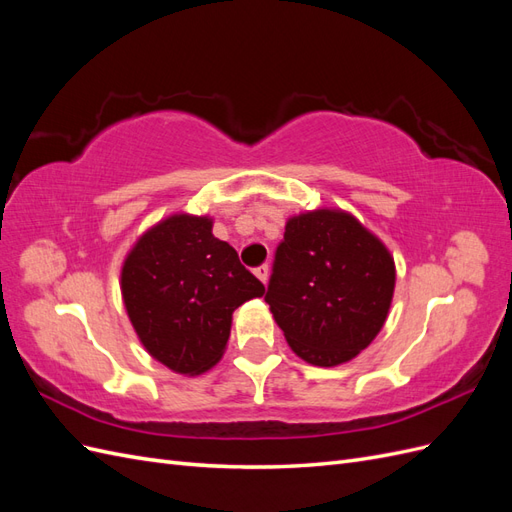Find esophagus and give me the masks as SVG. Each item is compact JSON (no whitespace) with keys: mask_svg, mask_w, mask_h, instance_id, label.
I'll list each match as a JSON object with an SVG mask.
<instances>
[{"mask_svg":"<svg viewBox=\"0 0 512 512\" xmlns=\"http://www.w3.org/2000/svg\"><path fill=\"white\" fill-rule=\"evenodd\" d=\"M256 277L258 280L262 282V284H267V280H269V265H260V267H256Z\"/></svg>","mask_w":512,"mask_h":512,"instance_id":"esophagus-1","label":"esophagus"}]
</instances>
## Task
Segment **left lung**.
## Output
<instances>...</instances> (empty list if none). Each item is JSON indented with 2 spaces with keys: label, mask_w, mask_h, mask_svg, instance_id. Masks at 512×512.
Returning <instances> with one entry per match:
<instances>
[{
  "label": "left lung",
  "mask_w": 512,
  "mask_h": 512,
  "mask_svg": "<svg viewBox=\"0 0 512 512\" xmlns=\"http://www.w3.org/2000/svg\"><path fill=\"white\" fill-rule=\"evenodd\" d=\"M393 290L389 250L350 213L318 209L288 220L265 301L303 361L333 367L374 342Z\"/></svg>",
  "instance_id": "obj_1"
}]
</instances>
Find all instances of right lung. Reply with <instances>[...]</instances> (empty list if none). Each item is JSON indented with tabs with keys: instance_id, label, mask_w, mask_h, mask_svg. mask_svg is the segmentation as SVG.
I'll return each instance as SVG.
<instances>
[{
	"instance_id": "right-lung-1",
	"label": "right lung",
	"mask_w": 512,
	"mask_h": 512,
	"mask_svg": "<svg viewBox=\"0 0 512 512\" xmlns=\"http://www.w3.org/2000/svg\"><path fill=\"white\" fill-rule=\"evenodd\" d=\"M211 226L209 218L170 215L136 241L121 269L123 303L138 339L153 359L183 376L218 363L232 312L265 294Z\"/></svg>"
}]
</instances>
